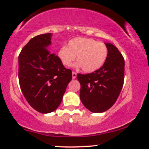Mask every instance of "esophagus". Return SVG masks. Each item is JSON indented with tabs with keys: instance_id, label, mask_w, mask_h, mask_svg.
Returning <instances> with one entry per match:
<instances>
[{
	"instance_id": "34e87169",
	"label": "esophagus",
	"mask_w": 149,
	"mask_h": 149,
	"mask_svg": "<svg viewBox=\"0 0 149 149\" xmlns=\"http://www.w3.org/2000/svg\"><path fill=\"white\" fill-rule=\"evenodd\" d=\"M76 76H77V73L76 72H74V71H73L72 72V78L73 79H75V78H76Z\"/></svg>"
}]
</instances>
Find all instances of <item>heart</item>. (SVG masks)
<instances>
[{"mask_svg":"<svg viewBox=\"0 0 149 149\" xmlns=\"http://www.w3.org/2000/svg\"><path fill=\"white\" fill-rule=\"evenodd\" d=\"M57 55L66 66H71L77 56V66L82 67L84 72L92 73L103 66L108 55V49L103 42L76 38L70 40L66 47L59 49Z\"/></svg>","mask_w":149,"mask_h":149,"instance_id":"obj_1","label":"heart"}]
</instances>
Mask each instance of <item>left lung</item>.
I'll return each instance as SVG.
<instances>
[{"label": "left lung", "instance_id": "8db88e82", "mask_svg": "<svg viewBox=\"0 0 149 149\" xmlns=\"http://www.w3.org/2000/svg\"><path fill=\"white\" fill-rule=\"evenodd\" d=\"M108 55L103 66L95 72L77 74L80 98L89 111L102 113L115 104L124 83L125 60L116 46L106 43Z\"/></svg>", "mask_w": 149, "mask_h": 149}]
</instances>
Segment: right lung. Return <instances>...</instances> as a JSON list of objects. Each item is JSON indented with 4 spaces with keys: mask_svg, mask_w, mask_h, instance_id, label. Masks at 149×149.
I'll use <instances>...</instances> for the list:
<instances>
[{
    "mask_svg": "<svg viewBox=\"0 0 149 149\" xmlns=\"http://www.w3.org/2000/svg\"><path fill=\"white\" fill-rule=\"evenodd\" d=\"M52 33L36 36L29 41L19 55V82L22 93L36 111L48 113L57 109L66 87L72 79L66 69L47 47Z\"/></svg>",
    "mask_w": 149,
    "mask_h": 149,
    "instance_id": "obj_1",
    "label": "right lung"
}]
</instances>
